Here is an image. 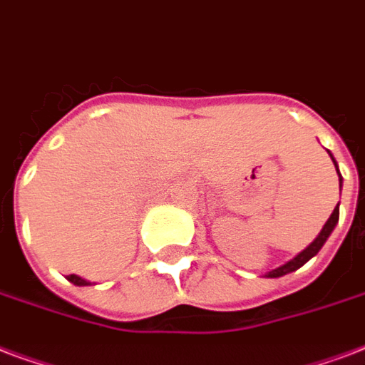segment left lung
<instances>
[{
	"label": "left lung",
	"mask_w": 365,
	"mask_h": 365,
	"mask_svg": "<svg viewBox=\"0 0 365 365\" xmlns=\"http://www.w3.org/2000/svg\"><path fill=\"white\" fill-rule=\"evenodd\" d=\"M329 155H331V153H329ZM331 160H333V155H331ZM333 163H335V167H336L335 160H333ZM336 173H339V167H336ZM341 180H342L341 175H339V182H341ZM336 223H339V205H336L335 210H333L331 217L327 219V223L323 225L322 232L317 235L316 240H314V242H312V245H309L306 250L300 252V254H298L294 259H290L289 264H284V265H281V267H277V269L269 271V273H267V277H283V275H287V273H290V271L300 269V267H302V265L306 264L308 259H312V257L316 256L317 252L322 250V246L325 245V240H327L329 235L333 232V229H335Z\"/></svg>",
	"instance_id": "obj_1"
}]
</instances>
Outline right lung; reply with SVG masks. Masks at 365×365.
I'll list each match as a JSON object with an SVG mask.
<instances>
[{
	"label": "right lung",
	"instance_id": "obj_1",
	"mask_svg": "<svg viewBox=\"0 0 365 365\" xmlns=\"http://www.w3.org/2000/svg\"><path fill=\"white\" fill-rule=\"evenodd\" d=\"M67 279L71 281V283H75L78 284V287H84V284H88L84 279H81V277H76V275H67Z\"/></svg>",
	"mask_w": 365,
	"mask_h": 365
}]
</instances>
